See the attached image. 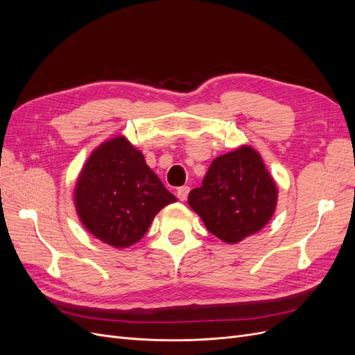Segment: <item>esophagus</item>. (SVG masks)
<instances>
[{"label":"esophagus","instance_id":"esophagus-1","mask_svg":"<svg viewBox=\"0 0 355 355\" xmlns=\"http://www.w3.org/2000/svg\"><path fill=\"white\" fill-rule=\"evenodd\" d=\"M178 198L180 200V201H185L187 198H188V194H189V187H180L179 189H178Z\"/></svg>","mask_w":355,"mask_h":355}]
</instances>
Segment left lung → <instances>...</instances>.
Segmentation results:
<instances>
[{
  "label": "left lung",
  "instance_id": "obj_1",
  "mask_svg": "<svg viewBox=\"0 0 355 355\" xmlns=\"http://www.w3.org/2000/svg\"><path fill=\"white\" fill-rule=\"evenodd\" d=\"M206 228L225 243H239L272 218L277 187L261 155L250 146L218 157L200 188L188 197Z\"/></svg>",
  "mask_w": 355,
  "mask_h": 355
}]
</instances>
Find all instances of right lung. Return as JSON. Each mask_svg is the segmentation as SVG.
Returning <instances> with one entry per match:
<instances>
[{"instance_id":"right-lung-1","label":"right lung","mask_w":355,"mask_h":355,"mask_svg":"<svg viewBox=\"0 0 355 355\" xmlns=\"http://www.w3.org/2000/svg\"><path fill=\"white\" fill-rule=\"evenodd\" d=\"M175 201L142 153L121 136L96 149L75 187V206L84 227L120 249L141 240L155 214Z\"/></svg>"}]
</instances>
